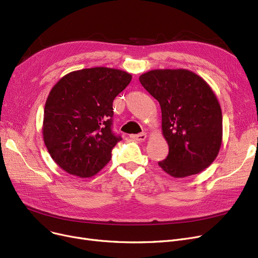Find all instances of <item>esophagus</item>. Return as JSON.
I'll list each match as a JSON object with an SVG mask.
<instances>
[{"mask_svg":"<svg viewBox=\"0 0 258 258\" xmlns=\"http://www.w3.org/2000/svg\"><path fill=\"white\" fill-rule=\"evenodd\" d=\"M131 138L133 140L142 142V141H144L146 139V134L145 133H141V134H138V135H131Z\"/></svg>","mask_w":258,"mask_h":258,"instance_id":"obj_1","label":"esophagus"}]
</instances>
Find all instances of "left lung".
<instances>
[{"label": "left lung", "mask_w": 258, "mask_h": 258, "mask_svg": "<svg viewBox=\"0 0 258 258\" xmlns=\"http://www.w3.org/2000/svg\"><path fill=\"white\" fill-rule=\"evenodd\" d=\"M139 80L161 106L162 134L169 152L159 166L173 178L210 166L223 140L221 105L210 86L186 69L152 70Z\"/></svg>", "instance_id": "8db88e82"}]
</instances>
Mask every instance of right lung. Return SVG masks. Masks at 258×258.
Here are the masks:
<instances>
[{
  "label": "right lung",
  "instance_id": "right-lung-1",
  "mask_svg": "<svg viewBox=\"0 0 258 258\" xmlns=\"http://www.w3.org/2000/svg\"><path fill=\"white\" fill-rule=\"evenodd\" d=\"M132 74L106 67L66 74L45 104L43 138L53 161L68 173L90 178L112 158L121 140L112 133L113 100Z\"/></svg>",
  "mask_w": 258,
  "mask_h": 258
}]
</instances>
